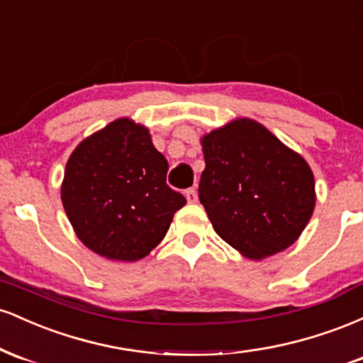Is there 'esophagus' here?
Returning <instances> with one entry per match:
<instances>
[{"label": "esophagus", "instance_id": "esophagus-1", "mask_svg": "<svg viewBox=\"0 0 363 363\" xmlns=\"http://www.w3.org/2000/svg\"><path fill=\"white\" fill-rule=\"evenodd\" d=\"M184 196H186L187 203H196V201H198V193H196L194 187H189V189H186Z\"/></svg>", "mask_w": 363, "mask_h": 363}]
</instances>
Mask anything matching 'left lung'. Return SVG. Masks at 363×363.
Instances as JSON below:
<instances>
[{"label":"left lung","mask_w":363,"mask_h":363,"mask_svg":"<svg viewBox=\"0 0 363 363\" xmlns=\"http://www.w3.org/2000/svg\"><path fill=\"white\" fill-rule=\"evenodd\" d=\"M201 145L198 193L216 234L249 259L294 244L315 206L307 162L247 118L208 133Z\"/></svg>","instance_id":"8db88e82"}]
</instances>
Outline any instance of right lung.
Masks as SVG:
<instances>
[{
    "mask_svg": "<svg viewBox=\"0 0 363 363\" xmlns=\"http://www.w3.org/2000/svg\"><path fill=\"white\" fill-rule=\"evenodd\" d=\"M167 170L148 129L128 118L83 140L68 158L61 186L78 239L107 259L148 256L186 205L167 186Z\"/></svg>",
    "mask_w": 363,
    "mask_h": 363,
    "instance_id": "1",
    "label": "right lung"
}]
</instances>
